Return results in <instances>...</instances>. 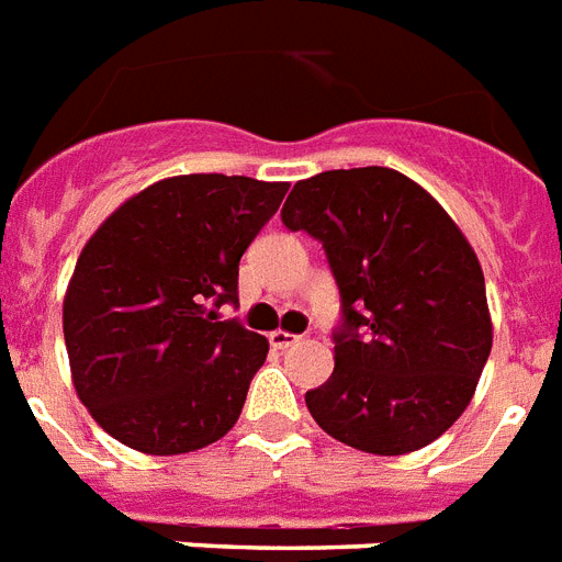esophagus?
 Wrapping results in <instances>:
<instances>
[{
	"label": "esophagus",
	"mask_w": 562,
	"mask_h": 562,
	"mask_svg": "<svg viewBox=\"0 0 562 562\" xmlns=\"http://www.w3.org/2000/svg\"><path fill=\"white\" fill-rule=\"evenodd\" d=\"M295 342H299V336L286 334V330H272V334H269V345H272V348H278V351L293 348Z\"/></svg>",
	"instance_id": "34e87169"
}]
</instances>
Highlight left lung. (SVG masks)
<instances>
[{
    "instance_id": "1",
    "label": "left lung",
    "mask_w": 562,
    "mask_h": 562,
    "mask_svg": "<svg viewBox=\"0 0 562 562\" xmlns=\"http://www.w3.org/2000/svg\"><path fill=\"white\" fill-rule=\"evenodd\" d=\"M281 220L325 246L342 299L334 374L304 394L330 438L406 456L461 417L491 357L473 246L432 194L392 168L295 182Z\"/></svg>"
}]
</instances>
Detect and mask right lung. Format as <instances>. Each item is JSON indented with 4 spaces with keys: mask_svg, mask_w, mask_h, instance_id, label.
Instances as JSON below:
<instances>
[{
    "mask_svg": "<svg viewBox=\"0 0 562 562\" xmlns=\"http://www.w3.org/2000/svg\"><path fill=\"white\" fill-rule=\"evenodd\" d=\"M286 182L223 173L159 179L87 240L63 299L71 383L103 432L182 456L237 424L267 336L235 318L237 267Z\"/></svg>",
    "mask_w": 562,
    "mask_h": 562,
    "instance_id": "obj_1",
    "label": "right lung"
}]
</instances>
